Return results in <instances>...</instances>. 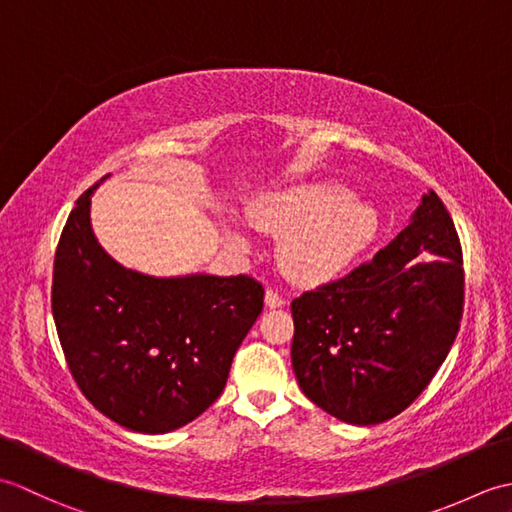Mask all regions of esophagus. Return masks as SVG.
I'll return each instance as SVG.
<instances>
[{"instance_id": "34e87169", "label": "esophagus", "mask_w": 512, "mask_h": 512, "mask_svg": "<svg viewBox=\"0 0 512 512\" xmlns=\"http://www.w3.org/2000/svg\"><path fill=\"white\" fill-rule=\"evenodd\" d=\"M264 303H266V306L268 308H281V306H284V297H281V295H277V292L275 290H266V297H264Z\"/></svg>"}]
</instances>
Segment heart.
Listing matches in <instances>:
<instances>
[{"mask_svg":"<svg viewBox=\"0 0 512 512\" xmlns=\"http://www.w3.org/2000/svg\"><path fill=\"white\" fill-rule=\"evenodd\" d=\"M259 231L281 237L279 264L299 284L321 286L347 273L374 244L380 217L374 206L354 200L339 182H306L266 193L248 206ZM226 235L237 248L248 237L235 224Z\"/></svg>","mask_w":512,"mask_h":512,"instance_id":"1","label":"heart"}]
</instances>
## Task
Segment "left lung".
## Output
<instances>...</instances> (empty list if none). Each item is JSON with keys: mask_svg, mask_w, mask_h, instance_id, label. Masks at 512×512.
<instances>
[{"mask_svg": "<svg viewBox=\"0 0 512 512\" xmlns=\"http://www.w3.org/2000/svg\"><path fill=\"white\" fill-rule=\"evenodd\" d=\"M462 250L433 191L369 264L292 301L290 356L314 405L347 424H380L431 383L458 336Z\"/></svg>", "mask_w": 512, "mask_h": 512, "instance_id": "left-lung-1", "label": "left lung"}]
</instances>
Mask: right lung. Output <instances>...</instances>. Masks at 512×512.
<instances>
[{
  "label": "right lung",
  "mask_w": 512,
  "mask_h": 512,
  "mask_svg": "<svg viewBox=\"0 0 512 512\" xmlns=\"http://www.w3.org/2000/svg\"><path fill=\"white\" fill-rule=\"evenodd\" d=\"M101 182L76 200L63 226L54 323L85 398L121 427L158 436L220 398L237 347L264 308V288L246 275L154 277L118 264L90 220Z\"/></svg>",
  "instance_id": "add662e5"
}]
</instances>
